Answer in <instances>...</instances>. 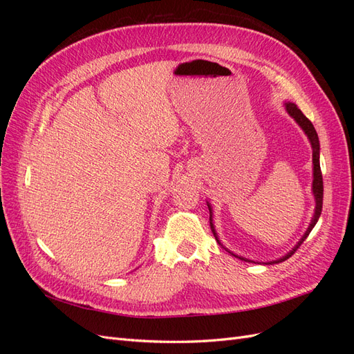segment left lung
<instances>
[{
    "mask_svg": "<svg viewBox=\"0 0 354 354\" xmlns=\"http://www.w3.org/2000/svg\"><path fill=\"white\" fill-rule=\"evenodd\" d=\"M285 108H286L288 113L291 115V116L294 118V120L298 122V125L303 128L304 133H306V134H307V137H308L310 143H312V147H313V194H315V199H316V209H315V217H313L312 223H310V226H308L307 232L304 233V236L301 238V241H299V242L295 245V248H294L292 251H289L285 257H282V259L276 260V261H270V263H264V264L281 263V261L288 260L289 257H291V255H294V252L298 250V246L301 245V243L307 239V236L310 234V232H312V229L315 227V224L317 223V220H319V217H320V214H322V205H324V178H322V171H320V164H319V149H320V146H319V137H317V133H316V130H315L313 124L310 122L308 118H307L301 111L298 109V106H297V104H294V103H291V102H288V103H285ZM208 208H209V226H211L212 234H214V238H216V241L218 242V245H221V243H220V241H218V238H217V233H216V230H214V224H212V216H211V207H209V203H208ZM221 246H223V245H221ZM223 248H224V246H223ZM224 250H226V248H224ZM229 252H230V251H229ZM230 254H232V255H234L233 252H230ZM234 257H238V259H241V260H243V261H251V260L242 259V257H239V255H234Z\"/></svg>",
    "mask_w": 354,
    "mask_h": 354,
    "instance_id": "left-lung-1",
    "label": "left lung"
}]
</instances>
